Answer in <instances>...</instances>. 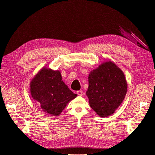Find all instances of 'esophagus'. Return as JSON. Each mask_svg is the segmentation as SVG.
Segmentation results:
<instances>
[{
    "label": "esophagus",
    "mask_w": 155,
    "mask_h": 155,
    "mask_svg": "<svg viewBox=\"0 0 155 155\" xmlns=\"http://www.w3.org/2000/svg\"><path fill=\"white\" fill-rule=\"evenodd\" d=\"M77 94H78V96H83V93H82V91H78L77 92Z\"/></svg>",
    "instance_id": "1"
}]
</instances>
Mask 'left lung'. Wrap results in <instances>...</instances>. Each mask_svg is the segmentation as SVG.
Instances as JSON below:
<instances>
[{"label":"left lung","mask_w":155,"mask_h":155,"mask_svg":"<svg viewBox=\"0 0 155 155\" xmlns=\"http://www.w3.org/2000/svg\"><path fill=\"white\" fill-rule=\"evenodd\" d=\"M88 81L86 95L91 108L101 117L112 115L127 93L123 72L115 63L108 61L90 72Z\"/></svg>","instance_id":"1"}]
</instances>
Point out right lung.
I'll use <instances>...</instances> for the list:
<instances>
[{"mask_svg":"<svg viewBox=\"0 0 155 155\" xmlns=\"http://www.w3.org/2000/svg\"><path fill=\"white\" fill-rule=\"evenodd\" d=\"M31 94L42 111L59 116L67 104L77 95L62 80L60 71L43 68L30 83Z\"/></svg>","mask_w":155,"mask_h":155,"instance_id":"obj_1","label":"right lung"}]
</instances>
